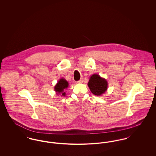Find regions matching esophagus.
<instances>
[{
  "label": "esophagus",
  "instance_id": "obj_1",
  "mask_svg": "<svg viewBox=\"0 0 156 156\" xmlns=\"http://www.w3.org/2000/svg\"><path fill=\"white\" fill-rule=\"evenodd\" d=\"M82 82H83V79H80L79 81L77 82V83H82Z\"/></svg>",
  "mask_w": 156,
  "mask_h": 156
}]
</instances>
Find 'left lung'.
Segmentation results:
<instances>
[{"instance_id":"1","label":"left lung","mask_w":156,"mask_h":156,"mask_svg":"<svg viewBox=\"0 0 156 156\" xmlns=\"http://www.w3.org/2000/svg\"><path fill=\"white\" fill-rule=\"evenodd\" d=\"M92 93L95 95H100L105 92L108 88L107 81L98 74H93L88 83Z\"/></svg>"}]
</instances>
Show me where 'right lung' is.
<instances>
[{
	"label": "right lung",
	"mask_w": 156,
	"mask_h": 156,
	"mask_svg": "<svg viewBox=\"0 0 156 156\" xmlns=\"http://www.w3.org/2000/svg\"><path fill=\"white\" fill-rule=\"evenodd\" d=\"M68 86V83L67 82V80H66L64 79H60L58 83L55 87V90L56 92H58V94L61 93L62 95H65L66 93L64 92V89L67 88Z\"/></svg>",
	"instance_id": "obj_1"
}]
</instances>
